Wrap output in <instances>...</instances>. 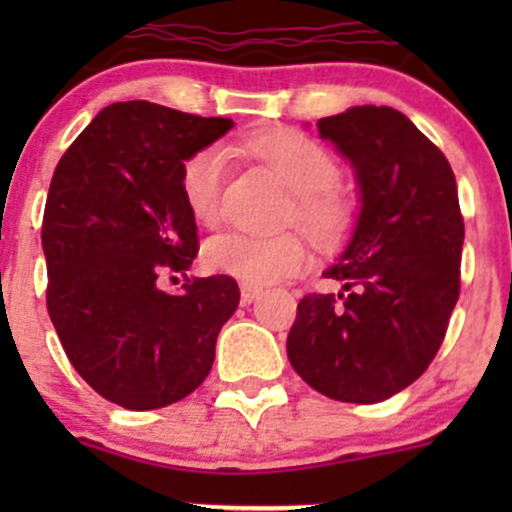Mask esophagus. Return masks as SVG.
Segmentation results:
<instances>
[{"mask_svg":"<svg viewBox=\"0 0 512 512\" xmlns=\"http://www.w3.org/2000/svg\"><path fill=\"white\" fill-rule=\"evenodd\" d=\"M260 294H262V287H257V285H242L240 287V299L245 304L255 302V299L260 297Z\"/></svg>","mask_w":512,"mask_h":512,"instance_id":"34e87169","label":"esophagus"}]
</instances>
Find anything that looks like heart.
<instances>
[{"label": "heart", "instance_id": "1", "mask_svg": "<svg viewBox=\"0 0 512 512\" xmlns=\"http://www.w3.org/2000/svg\"><path fill=\"white\" fill-rule=\"evenodd\" d=\"M242 146L292 190L289 223H297L319 247H337L347 240L356 208L337 185L342 168L329 148L285 126L250 133ZM225 170L227 151L220 143H208L183 160L180 190L190 215L200 225H215L223 215ZM203 262L208 270L235 277L245 285H270L299 275L309 265V250L299 232L265 237L225 230L205 242Z\"/></svg>", "mask_w": 512, "mask_h": 512}]
</instances>
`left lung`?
<instances>
[{"mask_svg":"<svg viewBox=\"0 0 512 512\" xmlns=\"http://www.w3.org/2000/svg\"><path fill=\"white\" fill-rule=\"evenodd\" d=\"M317 126L352 160L361 213L324 272L337 292L299 299L287 356L319 394L376 404L414 384L446 339L461 294L456 175L396 108L354 106Z\"/></svg>","mask_w":512,"mask_h":512,"instance_id":"1","label":"left lung"}]
</instances>
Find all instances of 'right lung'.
<instances>
[{
	"mask_svg": "<svg viewBox=\"0 0 512 512\" xmlns=\"http://www.w3.org/2000/svg\"><path fill=\"white\" fill-rule=\"evenodd\" d=\"M230 128V118L151 101L111 103L54 170L41 223L46 309L81 379L123 409H163L193 394L240 302L227 275L160 289L200 250L180 190L183 160Z\"/></svg>",
	"mask_w": 512,
	"mask_h": 512,
	"instance_id": "1",
	"label": "right lung"
}]
</instances>
